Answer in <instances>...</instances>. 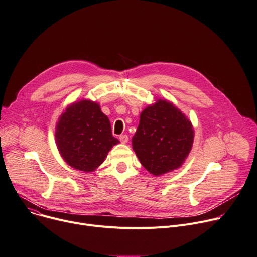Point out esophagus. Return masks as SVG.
Returning <instances> with one entry per match:
<instances>
[{"label":"esophagus","mask_w":257,"mask_h":257,"mask_svg":"<svg viewBox=\"0 0 257 257\" xmlns=\"http://www.w3.org/2000/svg\"><path fill=\"white\" fill-rule=\"evenodd\" d=\"M119 140H120V142H121L122 144L127 143V141H128V137H127V135H121V136L119 137Z\"/></svg>","instance_id":"obj_1"}]
</instances>
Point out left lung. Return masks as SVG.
<instances>
[{
    "instance_id": "left-lung-1",
    "label": "left lung",
    "mask_w": 257,
    "mask_h": 257,
    "mask_svg": "<svg viewBox=\"0 0 257 257\" xmlns=\"http://www.w3.org/2000/svg\"><path fill=\"white\" fill-rule=\"evenodd\" d=\"M193 139L187 116L166 98H157L141 112L132 145L142 166L150 174L162 176L184 164Z\"/></svg>"
}]
</instances>
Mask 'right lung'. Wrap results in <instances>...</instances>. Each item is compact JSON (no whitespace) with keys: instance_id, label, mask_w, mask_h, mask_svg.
Masks as SVG:
<instances>
[{"instance_id":"obj_1","label":"right lung","mask_w":257,"mask_h":257,"mask_svg":"<svg viewBox=\"0 0 257 257\" xmlns=\"http://www.w3.org/2000/svg\"><path fill=\"white\" fill-rule=\"evenodd\" d=\"M55 143L70 167L90 173L104 163L108 152L119 140L112 136L110 120L100 104L83 98L69 105L58 117Z\"/></svg>"}]
</instances>
